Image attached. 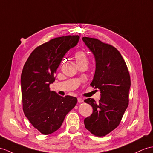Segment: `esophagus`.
<instances>
[{
	"instance_id": "esophagus-1",
	"label": "esophagus",
	"mask_w": 153,
	"mask_h": 153,
	"mask_svg": "<svg viewBox=\"0 0 153 153\" xmlns=\"http://www.w3.org/2000/svg\"><path fill=\"white\" fill-rule=\"evenodd\" d=\"M78 102H79V103H82L84 102V100L82 98H78Z\"/></svg>"
}]
</instances>
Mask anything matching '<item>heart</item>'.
Masks as SVG:
<instances>
[{
	"instance_id": "b5f03b06",
	"label": "heart",
	"mask_w": 153,
	"mask_h": 153,
	"mask_svg": "<svg viewBox=\"0 0 153 153\" xmlns=\"http://www.w3.org/2000/svg\"><path fill=\"white\" fill-rule=\"evenodd\" d=\"M74 58H75L77 64L82 62H88L87 55L83 51H78L74 53Z\"/></svg>"
}]
</instances>
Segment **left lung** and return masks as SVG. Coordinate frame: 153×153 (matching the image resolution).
<instances>
[{
	"label": "left lung",
	"instance_id": "8db88e82",
	"mask_svg": "<svg viewBox=\"0 0 153 153\" xmlns=\"http://www.w3.org/2000/svg\"><path fill=\"white\" fill-rule=\"evenodd\" d=\"M82 40L96 62L90 85L101 94L98 104L91 98L84 100L93 108L92 114L84 120L85 127L96 136H105L117 127L128 107L130 74L116 48L96 38L83 37Z\"/></svg>",
	"mask_w": 153,
	"mask_h": 153
}]
</instances>
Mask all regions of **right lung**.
<instances>
[{"instance_id":"1","label":"right lung","mask_w":153,"mask_h":153,"mask_svg":"<svg viewBox=\"0 0 153 153\" xmlns=\"http://www.w3.org/2000/svg\"><path fill=\"white\" fill-rule=\"evenodd\" d=\"M79 36L52 39L36 47L29 56L21 73L23 109L33 126L45 135L56 131L65 115L76 106L77 99L62 97L50 90L62 58L76 45Z\"/></svg>"}]
</instances>
